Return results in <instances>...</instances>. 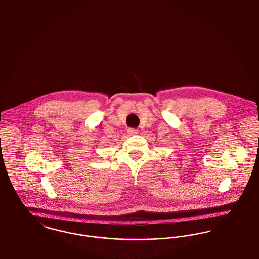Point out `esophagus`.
<instances>
[{"mask_svg": "<svg viewBox=\"0 0 259 259\" xmlns=\"http://www.w3.org/2000/svg\"><path fill=\"white\" fill-rule=\"evenodd\" d=\"M127 132H128L129 135H136V134H138V130L135 129V128H129L127 130Z\"/></svg>", "mask_w": 259, "mask_h": 259, "instance_id": "34e87169", "label": "esophagus"}]
</instances>
